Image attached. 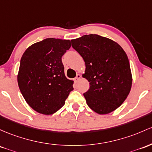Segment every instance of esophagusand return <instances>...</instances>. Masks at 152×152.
<instances>
[{
	"instance_id": "1",
	"label": "esophagus",
	"mask_w": 152,
	"mask_h": 152,
	"mask_svg": "<svg viewBox=\"0 0 152 152\" xmlns=\"http://www.w3.org/2000/svg\"><path fill=\"white\" fill-rule=\"evenodd\" d=\"M80 79H81V75H80V74H77V75H76V77L74 78V81H78Z\"/></svg>"
}]
</instances>
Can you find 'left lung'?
<instances>
[{"instance_id":"obj_1","label":"left lung","mask_w":152,"mask_h":152,"mask_svg":"<svg viewBox=\"0 0 152 152\" xmlns=\"http://www.w3.org/2000/svg\"><path fill=\"white\" fill-rule=\"evenodd\" d=\"M71 45L86 65L83 77L88 80L90 86L84 96L88 106L100 115L108 114L119 107L132 85L126 52L115 42L98 34L72 39Z\"/></svg>"}]
</instances>
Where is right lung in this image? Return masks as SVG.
I'll return each instance as SVG.
<instances>
[{
    "label": "right lung",
    "instance_id": "add662e5",
    "mask_svg": "<svg viewBox=\"0 0 152 152\" xmlns=\"http://www.w3.org/2000/svg\"><path fill=\"white\" fill-rule=\"evenodd\" d=\"M71 48L68 39L47 38L25 50L20 61L18 84L27 104L44 115L64 105L73 81L64 73L62 56Z\"/></svg>",
    "mask_w": 152,
    "mask_h": 152
}]
</instances>
